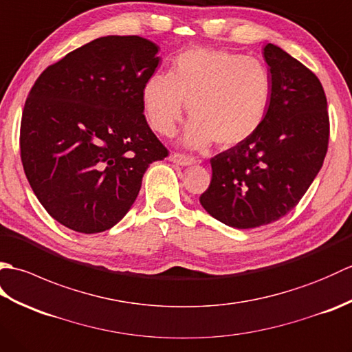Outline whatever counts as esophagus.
<instances>
[{
  "mask_svg": "<svg viewBox=\"0 0 352 352\" xmlns=\"http://www.w3.org/2000/svg\"><path fill=\"white\" fill-rule=\"evenodd\" d=\"M169 160L175 164H180V166H190V164H195V159H192V157H189V155L177 154V153L172 154L169 157Z\"/></svg>",
  "mask_w": 352,
  "mask_h": 352,
  "instance_id": "obj_1",
  "label": "esophagus"
}]
</instances>
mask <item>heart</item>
I'll return each instance as SVG.
<instances>
[{
    "mask_svg": "<svg viewBox=\"0 0 352 352\" xmlns=\"http://www.w3.org/2000/svg\"><path fill=\"white\" fill-rule=\"evenodd\" d=\"M271 96V76L257 58L197 47L172 60L169 76L154 74L145 81L142 107L151 129L170 136L188 104L192 119L183 144L204 148L214 140L221 148H230L258 131Z\"/></svg>",
    "mask_w": 352,
    "mask_h": 352,
    "instance_id": "1",
    "label": "heart"
}]
</instances>
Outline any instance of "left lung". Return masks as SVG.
<instances>
[{
    "label": "left lung",
    "instance_id": "left-lung-1",
    "mask_svg": "<svg viewBox=\"0 0 352 352\" xmlns=\"http://www.w3.org/2000/svg\"><path fill=\"white\" fill-rule=\"evenodd\" d=\"M263 57L272 96L258 131L212 159L199 203L214 219L245 230L289 213L322 168L330 122L324 87L310 69L267 43Z\"/></svg>",
    "mask_w": 352,
    "mask_h": 352
}]
</instances>
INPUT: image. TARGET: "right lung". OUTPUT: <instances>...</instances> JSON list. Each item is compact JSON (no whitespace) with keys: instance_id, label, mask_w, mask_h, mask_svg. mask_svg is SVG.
<instances>
[{"instance_id":"1","label":"right lung","mask_w":352,"mask_h":352,"mask_svg":"<svg viewBox=\"0 0 352 352\" xmlns=\"http://www.w3.org/2000/svg\"><path fill=\"white\" fill-rule=\"evenodd\" d=\"M159 50L140 36L98 37L48 66L28 94L22 166L45 210L69 230L116 226L149 164L168 155L142 107Z\"/></svg>"}]
</instances>
